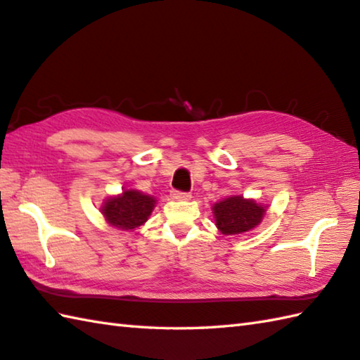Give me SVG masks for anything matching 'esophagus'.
I'll use <instances>...</instances> for the list:
<instances>
[{"label":"esophagus","instance_id":"esophagus-1","mask_svg":"<svg viewBox=\"0 0 360 360\" xmlns=\"http://www.w3.org/2000/svg\"><path fill=\"white\" fill-rule=\"evenodd\" d=\"M172 198L176 201H188L192 198V195L188 192H179V191H173L172 192Z\"/></svg>","mask_w":360,"mask_h":360}]
</instances>
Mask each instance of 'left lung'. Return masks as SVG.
<instances>
[{"instance_id": "left-lung-1", "label": "left lung", "mask_w": 360, "mask_h": 360, "mask_svg": "<svg viewBox=\"0 0 360 360\" xmlns=\"http://www.w3.org/2000/svg\"><path fill=\"white\" fill-rule=\"evenodd\" d=\"M266 207L255 200H245L240 195L224 198L212 206L215 225L221 234H243L261 224Z\"/></svg>"}]
</instances>
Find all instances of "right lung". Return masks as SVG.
I'll return each mask as SVG.
<instances>
[{
  "mask_svg": "<svg viewBox=\"0 0 360 360\" xmlns=\"http://www.w3.org/2000/svg\"><path fill=\"white\" fill-rule=\"evenodd\" d=\"M154 206V197L129 188L121 195L103 201L101 212L112 226L120 228V230H135L148 220Z\"/></svg>",
  "mask_w": 360,
  "mask_h": 360,
  "instance_id": "add662e5",
  "label": "right lung"
}]
</instances>
